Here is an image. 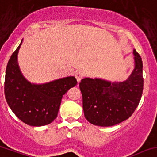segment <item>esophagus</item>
<instances>
[{"instance_id":"34e87169","label":"esophagus","mask_w":157,"mask_h":157,"mask_svg":"<svg viewBox=\"0 0 157 157\" xmlns=\"http://www.w3.org/2000/svg\"><path fill=\"white\" fill-rule=\"evenodd\" d=\"M75 76L78 82H80V81H81L83 78V77H84V74H83L82 71H77V72L75 73Z\"/></svg>"}]
</instances>
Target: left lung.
<instances>
[{"mask_svg": "<svg viewBox=\"0 0 157 157\" xmlns=\"http://www.w3.org/2000/svg\"><path fill=\"white\" fill-rule=\"evenodd\" d=\"M135 67L127 79L115 82L85 78L79 88L86 119L98 126H112L129 119L141 98L143 89V62L133 50Z\"/></svg>", "mask_w": 157, "mask_h": 157, "instance_id": "8db88e82", "label": "left lung"}]
</instances>
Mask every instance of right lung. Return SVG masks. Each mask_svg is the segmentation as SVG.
I'll list each match as a JSON object with an SVG mask.
<instances>
[{"label": "right lung", "mask_w": 157, "mask_h": 157, "mask_svg": "<svg viewBox=\"0 0 157 157\" xmlns=\"http://www.w3.org/2000/svg\"><path fill=\"white\" fill-rule=\"evenodd\" d=\"M10 56L6 68L4 94L10 109L19 119L31 126H42L56 119L63 95L77 84L74 76L44 84H34L24 77L17 62L22 44Z\"/></svg>", "instance_id": "right-lung-1"}]
</instances>
